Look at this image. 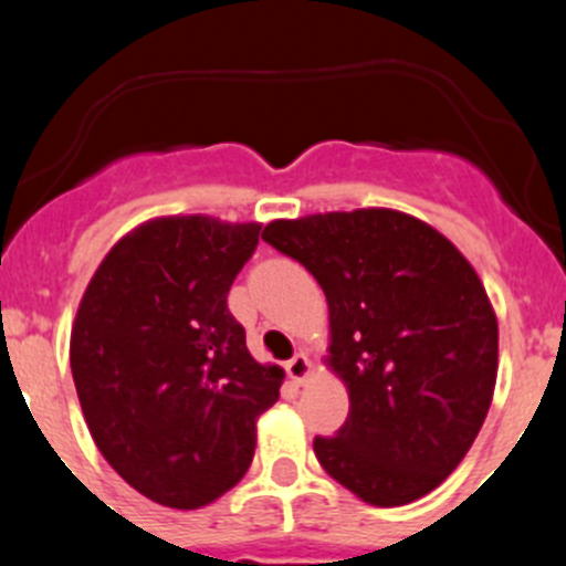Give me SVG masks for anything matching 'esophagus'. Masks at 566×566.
<instances>
[{"label": "esophagus", "mask_w": 566, "mask_h": 566, "mask_svg": "<svg viewBox=\"0 0 566 566\" xmlns=\"http://www.w3.org/2000/svg\"><path fill=\"white\" fill-rule=\"evenodd\" d=\"M284 369H287V378L293 380V384L304 386L306 380L312 378V373H315V364H312V358L306 356V353H295V356L284 364Z\"/></svg>", "instance_id": "34e87169"}]
</instances>
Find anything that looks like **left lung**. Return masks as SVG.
<instances>
[{"label": "left lung", "instance_id": "8db88e82", "mask_svg": "<svg viewBox=\"0 0 566 566\" xmlns=\"http://www.w3.org/2000/svg\"><path fill=\"white\" fill-rule=\"evenodd\" d=\"M262 241L298 260L328 301V367L350 413L315 438L328 476L373 506L436 490L493 402L499 319L449 238L391 208L276 219Z\"/></svg>", "mask_w": 566, "mask_h": 566}]
</instances>
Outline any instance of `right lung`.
I'll return each mask as SVG.
<instances>
[{
  "label": "right lung",
  "mask_w": 566,
  "mask_h": 566,
  "mask_svg": "<svg viewBox=\"0 0 566 566\" xmlns=\"http://www.w3.org/2000/svg\"><path fill=\"white\" fill-rule=\"evenodd\" d=\"M256 221L161 216L119 238L90 279L71 369L90 436L145 499L202 510L235 488L284 373L254 361L227 293Z\"/></svg>",
  "instance_id": "right-lung-1"
}]
</instances>
